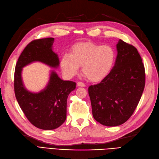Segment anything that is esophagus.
I'll return each mask as SVG.
<instances>
[{"instance_id":"34e87169","label":"esophagus","mask_w":159,"mask_h":159,"mask_svg":"<svg viewBox=\"0 0 159 159\" xmlns=\"http://www.w3.org/2000/svg\"><path fill=\"white\" fill-rule=\"evenodd\" d=\"M77 85H78L79 86H81V87H85V86H86L85 84L83 83H82V82H78V83H77Z\"/></svg>"}]
</instances>
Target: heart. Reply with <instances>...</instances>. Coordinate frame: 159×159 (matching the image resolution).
I'll return each instance as SVG.
<instances>
[{"mask_svg": "<svg viewBox=\"0 0 159 159\" xmlns=\"http://www.w3.org/2000/svg\"><path fill=\"white\" fill-rule=\"evenodd\" d=\"M116 61V52L111 46L90 42L77 43L71 49L70 55H64L61 60L63 73L72 77L78 73L79 66L85 77L98 83L110 73Z\"/></svg>", "mask_w": 159, "mask_h": 159, "instance_id": "1", "label": "heart"}]
</instances>
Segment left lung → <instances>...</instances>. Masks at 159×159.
<instances>
[{"label": "left lung", "instance_id": "8db88e82", "mask_svg": "<svg viewBox=\"0 0 159 159\" xmlns=\"http://www.w3.org/2000/svg\"><path fill=\"white\" fill-rule=\"evenodd\" d=\"M110 73L91 85L89 94L95 120L106 126H118L129 120L141 99L145 84L144 65L137 49L120 39Z\"/></svg>", "mask_w": 159, "mask_h": 159}]
</instances>
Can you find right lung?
Segmentation results:
<instances>
[{
	"mask_svg": "<svg viewBox=\"0 0 159 159\" xmlns=\"http://www.w3.org/2000/svg\"><path fill=\"white\" fill-rule=\"evenodd\" d=\"M54 38L35 39L24 48L18 59L14 72V93L18 103L32 125L39 129L52 130L62 125L66 117V100L76 88L73 81L61 79L51 71L48 84L38 93L28 91L22 79V68L39 61L51 67L59 65L58 55L52 50Z\"/></svg>",
	"mask_w": 159,
	"mask_h": 159,
	"instance_id": "obj_1",
	"label": "right lung"
}]
</instances>
